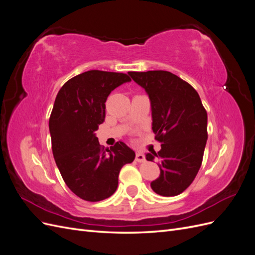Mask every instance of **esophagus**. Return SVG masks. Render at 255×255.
I'll return each mask as SVG.
<instances>
[{
    "label": "esophagus",
    "mask_w": 255,
    "mask_h": 255,
    "mask_svg": "<svg viewBox=\"0 0 255 255\" xmlns=\"http://www.w3.org/2000/svg\"><path fill=\"white\" fill-rule=\"evenodd\" d=\"M136 160L138 161V163H143V161L145 160V157L142 153L138 152V153H136Z\"/></svg>",
    "instance_id": "1"
}]
</instances>
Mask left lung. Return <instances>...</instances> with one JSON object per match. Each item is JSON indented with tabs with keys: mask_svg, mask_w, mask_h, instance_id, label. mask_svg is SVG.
<instances>
[{
	"mask_svg": "<svg viewBox=\"0 0 255 255\" xmlns=\"http://www.w3.org/2000/svg\"><path fill=\"white\" fill-rule=\"evenodd\" d=\"M128 74L149 95L152 129L161 149L145 155L157 160L159 177L151 183L157 195L182 194L202 164L207 140V113L198 92L179 76L164 70Z\"/></svg>",
	"mask_w": 255,
	"mask_h": 255,
	"instance_id": "8db88e82",
	"label": "left lung"
}]
</instances>
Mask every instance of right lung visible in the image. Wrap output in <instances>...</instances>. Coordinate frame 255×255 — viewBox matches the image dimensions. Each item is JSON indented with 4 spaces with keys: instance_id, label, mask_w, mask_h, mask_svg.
<instances>
[{
    "instance_id": "obj_1",
    "label": "right lung",
    "mask_w": 255,
    "mask_h": 255,
    "mask_svg": "<svg viewBox=\"0 0 255 255\" xmlns=\"http://www.w3.org/2000/svg\"><path fill=\"white\" fill-rule=\"evenodd\" d=\"M129 81L126 73L86 71L67 81L54 102L49 120L53 156L67 186L85 201L110 198L121 168L135 158L125 142L104 149L95 134L104 121L107 97Z\"/></svg>"
}]
</instances>
